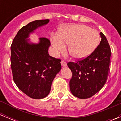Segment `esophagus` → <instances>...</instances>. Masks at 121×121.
<instances>
[{
	"label": "esophagus",
	"instance_id": "esophagus-1",
	"mask_svg": "<svg viewBox=\"0 0 121 121\" xmlns=\"http://www.w3.org/2000/svg\"><path fill=\"white\" fill-rule=\"evenodd\" d=\"M61 65L62 66H63V67H66L67 66V63H66L65 61H64V60H62L61 61Z\"/></svg>",
	"mask_w": 121,
	"mask_h": 121
}]
</instances>
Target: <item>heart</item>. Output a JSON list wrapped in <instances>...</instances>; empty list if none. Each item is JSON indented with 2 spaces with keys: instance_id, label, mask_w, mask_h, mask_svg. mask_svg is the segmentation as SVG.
Segmentation results:
<instances>
[{
  "instance_id": "heart-1",
  "label": "heart",
  "mask_w": 121,
  "mask_h": 121,
  "mask_svg": "<svg viewBox=\"0 0 121 121\" xmlns=\"http://www.w3.org/2000/svg\"><path fill=\"white\" fill-rule=\"evenodd\" d=\"M98 32L84 25H68L60 29L58 36L52 37V44L57 52H64L65 44L73 58L82 59L89 56L98 47Z\"/></svg>"
}]
</instances>
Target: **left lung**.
Instances as JSON below:
<instances>
[{"instance_id":"left-lung-1","label":"left lung","mask_w":121,"mask_h":121,"mask_svg":"<svg viewBox=\"0 0 121 121\" xmlns=\"http://www.w3.org/2000/svg\"><path fill=\"white\" fill-rule=\"evenodd\" d=\"M100 44L88 57L68 62L72 72L70 88L73 96L87 99L100 91L107 79L112 52L106 37L100 33Z\"/></svg>"}]
</instances>
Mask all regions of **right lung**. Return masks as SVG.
I'll return each mask as SVG.
<instances>
[{
	"label": "right lung",
	"instance_id": "add662e5",
	"mask_svg": "<svg viewBox=\"0 0 121 121\" xmlns=\"http://www.w3.org/2000/svg\"><path fill=\"white\" fill-rule=\"evenodd\" d=\"M50 20H37L19 30L11 46V67L14 82L30 98L42 99L50 93L52 82L61 70V60L48 54L49 39L40 37L39 43L26 39L37 28Z\"/></svg>",
	"mask_w": 121,
	"mask_h": 121
}]
</instances>
